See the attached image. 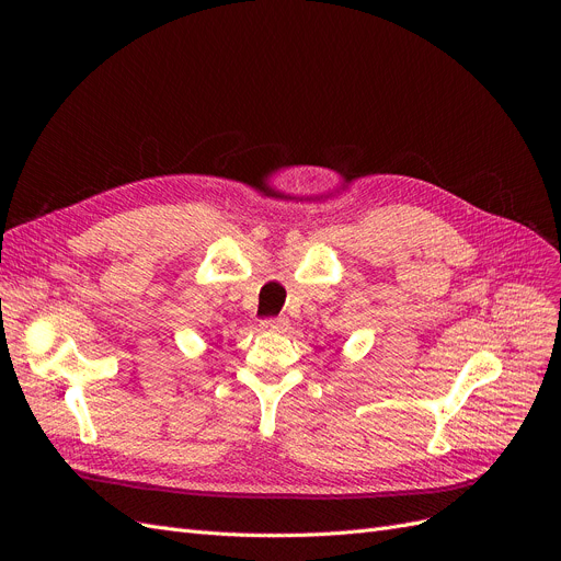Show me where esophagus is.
<instances>
[{"label":"esophagus","mask_w":561,"mask_h":561,"mask_svg":"<svg viewBox=\"0 0 561 561\" xmlns=\"http://www.w3.org/2000/svg\"><path fill=\"white\" fill-rule=\"evenodd\" d=\"M261 330H265V332H286L288 320L286 318H263Z\"/></svg>","instance_id":"1"}]
</instances>
